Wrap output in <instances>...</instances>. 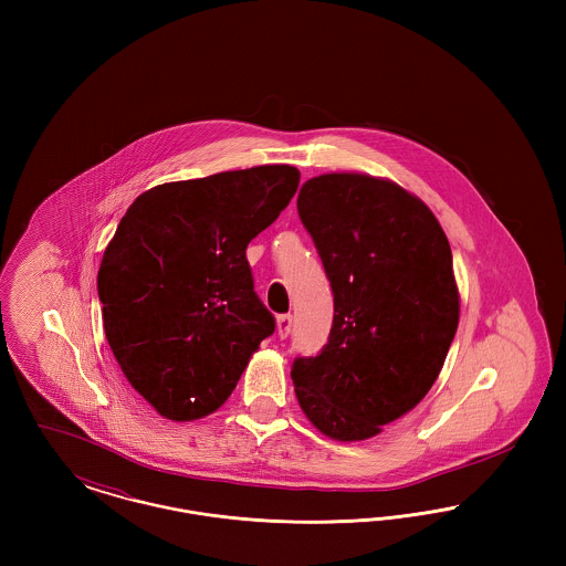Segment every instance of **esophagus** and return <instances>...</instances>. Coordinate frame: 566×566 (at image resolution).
Segmentation results:
<instances>
[{
  "label": "esophagus",
  "instance_id": "esophagus-1",
  "mask_svg": "<svg viewBox=\"0 0 566 566\" xmlns=\"http://www.w3.org/2000/svg\"><path fill=\"white\" fill-rule=\"evenodd\" d=\"M291 328H293V316L291 314H280L277 316V335L284 339L291 335Z\"/></svg>",
  "mask_w": 566,
  "mask_h": 566
}]
</instances>
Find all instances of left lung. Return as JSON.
Wrapping results in <instances>:
<instances>
[{"label":"left lung","mask_w":566,"mask_h":566,"mask_svg":"<svg viewBox=\"0 0 566 566\" xmlns=\"http://www.w3.org/2000/svg\"><path fill=\"white\" fill-rule=\"evenodd\" d=\"M333 289V326L296 356V399L316 429L360 441L424 399L458 326L452 250L431 210L363 174H324L296 199Z\"/></svg>","instance_id":"1"}]
</instances>
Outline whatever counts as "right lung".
<instances>
[{
  "instance_id": "add662e5",
  "label": "right lung",
  "mask_w": 566,
  "mask_h": 566,
  "mask_svg": "<svg viewBox=\"0 0 566 566\" xmlns=\"http://www.w3.org/2000/svg\"><path fill=\"white\" fill-rule=\"evenodd\" d=\"M298 178L291 165H261L169 182L123 216L97 273L106 339L165 418L216 411L275 331L245 248L291 203Z\"/></svg>"
}]
</instances>
